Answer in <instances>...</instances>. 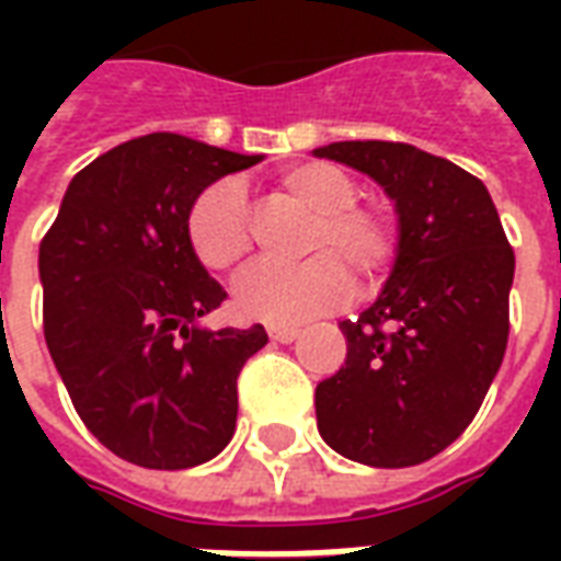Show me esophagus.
Masks as SVG:
<instances>
[{"label":"esophagus","instance_id":"1","mask_svg":"<svg viewBox=\"0 0 561 561\" xmlns=\"http://www.w3.org/2000/svg\"><path fill=\"white\" fill-rule=\"evenodd\" d=\"M267 333L273 342H294L297 336H300V330L288 328V324H270Z\"/></svg>","mask_w":561,"mask_h":561}]
</instances>
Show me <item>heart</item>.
Here are the masks:
<instances>
[{"label":"heart","mask_w":561,"mask_h":561,"mask_svg":"<svg viewBox=\"0 0 561 561\" xmlns=\"http://www.w3.org/2000/svg\"><path fill=\"white\" fill-rule=\"evenodd\" d=\"M276 192L309 213L294 267H255L233 288L237 309L270 324H297L348 300L352 279L376 285L400 255V221L390 209L357 201V183L330 161H300L279 173ZM185 240L209 273H233L252 252V209L243 185H207L185 213Z\"/></svg>","instance_id":"1"}]
</instances>
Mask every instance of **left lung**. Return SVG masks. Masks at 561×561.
<instances>
[{
	"instance_id": "left-lung-1",
	"label": "left lung",
	"mask_w": 561,
	"mask_h": 561,
	"mask_svg": "<svg viewBox=\"0 0 561 561\" xmlns=\"http://www.w3.org/2000/svg\"><path fill=\"white\" fill-rule=\"evenodd\" d=\"M385 185L400 255L357 321L336 376L316 388L318 430L336 454L405 469L442 454L474 421L507 348L514 249L486 185L459 164L393 140L316 149Z\"/></svg>"
}]
</instances>
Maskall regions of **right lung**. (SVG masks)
Returning <instances> with one entry per match:
<instances>
[{
  "label": "right lung",
  "mask_w": 561,
  "mask_h": 561,
  "mask_svg": "<svg viewBox=\"0 0 561 561\" xmlns=\"http://www.w3.org/2000/svg\"><path fill=\"white\" fill-rule=\"evenodd\" d=\"M173 131L107 149L71 180L44 233V340L80 421L144 469H192L237 426V378L267 330H204L225 304L185 240L209 183L257 164Z\"/></svg>",
  "instance_id": "1"
}]
</instances>
